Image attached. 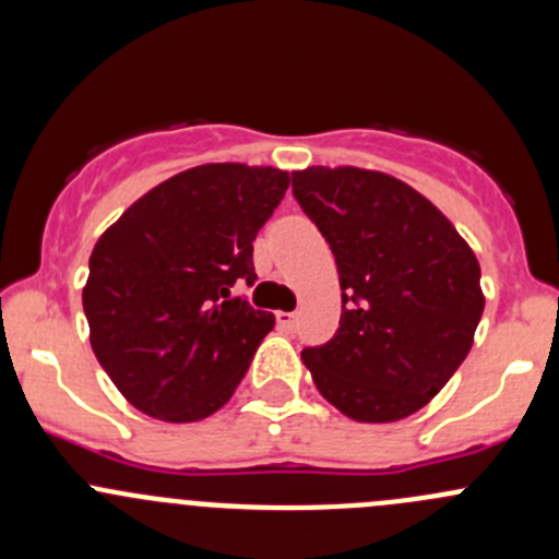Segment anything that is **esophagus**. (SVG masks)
<instances>
[{
    "label": "esophagus",
    "instance_id": "1",
    "mask_svg": "<svg viewBox=\"0 0 559 559\" xmlns=\"http://www.w3.org/2000/svg\"><path fill=\"white\" fill-rule=\"evenodd\" d=\"M275 321H278V326L284 332H292L297 326V321H300V316L297 313H286V311H278L275 313Z\"/></svg>",
    "mask_w": 559,
    "mask_h": 559
}]
</instances>
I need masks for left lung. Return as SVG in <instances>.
<instances>
[{
    "mask_svg": "<svg viewBox=\"0 0 559 559\" xmlns=\"http://www.w3.org/2000/svg\"><path fill=\"white\" fill-rule=\"evenodd\" d=\"M292 189L337 262L341 326L302 362L326 403L384 425L425 408L460 368L484 313L481 267L416 189L362 167H306Z\"/></svg>",
    "mask_w": 559,
    "mask_h": 559,
    "instance_id": "obj_1",
    "label": "left lung"
}]
</instances>
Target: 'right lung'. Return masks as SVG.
Instances as JSON below:
<instances>
[{
  "label": "right lung",
  "instance_id": "1",
  "mask_svg": "<svg viewBox=\"0 0 559 559\" xmlns=\"http://www.w3.org/2000/svg\"><path fill=\"white\" fill-rule=\"evenodd\" d=\"M286 189L278 167H191L97 240L83 286L88 341L134 408L183 425L233 397L275 319L229 292L257 281L253 238Z\"/></svg>",
  "mask_w": 559,
  "mask_h": 559
}]
</instances>
